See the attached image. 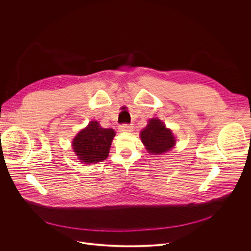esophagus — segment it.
Here are the masks:
<instances>
[{
    "label": "esophagus",
    "instance_id": "1",
    "mask_svg": "<svg viewBox=\"0 0 251 251\" xmlns=\"http://www.w3.org/2000/svg\"><path fill=\"white\" fill-rule=\"evenodd\" d=\"M119 130L121 132H132L133 131V126L129 124H122L119 126Z\"/></svg>",
    "mask_w": 251,
    "mask_h": 251
}]
</instances>
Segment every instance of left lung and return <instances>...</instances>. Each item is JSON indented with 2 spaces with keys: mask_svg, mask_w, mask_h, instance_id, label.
Wrapping results in <instances>:
<instances>
[{
  "mask_svg": "<svg viewBox=\"0 0 251 251\" xmlns=\"http://www.w3.org/2000/svg\"><path fill=\"white\" fill-rule=\"evenodd\" d=\"M140 136L143 144L152 154H162L169 151L176 142L173 133L157 118H153L148 122L147 127L141 131Z\"/></svg>",
  "mask_w": 251,
  "mask_h": 251,
  "instance_id": "obj_1",
  "label": "left lung"
}]
</instances>
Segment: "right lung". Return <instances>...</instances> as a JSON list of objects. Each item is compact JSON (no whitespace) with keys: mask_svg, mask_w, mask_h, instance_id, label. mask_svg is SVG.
Segmentation results:
<instances>
[{"mask_svg":"<svg viewBox=\"0 0 251 251\" xmlns=\"http://www.w3.org/2000/svg\"><path fill=\"white\" fill-rule=\"evenodd\" d=\"M115 132L110 128H102L97 121H91L81 130L73 142L77 158L85 164L103 161L109 154Z\"/></svg>","mask_w":251,"mask_h":251,"instance_id":"add662e5","label":"right lung"}]
</instances>
